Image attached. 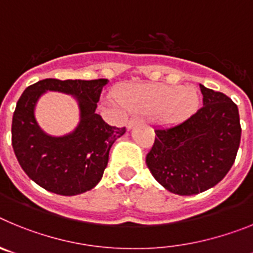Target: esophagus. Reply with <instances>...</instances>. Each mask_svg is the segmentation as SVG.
<instances>
[{
    "mask_svg": "<svg viewBox=\"0 0 253 253\" xmlns=\"http://www.w3.org/2000/svg\"><path fill=\"white\" fill-rule=\"evenodd\" d=\"M137 123H138V118H131V119L128 122V129L133 128L134 125L137 124Z\"/></svg>",
    "mask_w": 253,
    "mask_h": 253,
    "instance_id": "obj_1",
    "label": "esophagus"
}]
</instances>
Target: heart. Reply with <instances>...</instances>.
I'll return each mask as SVG.
<instances>
[{"label": "heart", "mask_w": 253, "mask_h": 253, "mask_svg": "<svg viewBox=\"0 0 253 253\" xmlns=\"http://www.w3.org/2000/svg\"><path fill=\"white\" fill-rule=\"evenodd\" d=\"M119 101L133 113H156L162 122L175 123L198 110L200 95L194 86L131 84L120 91Z\"/></svg>", "instance_id": "heart-1"}]
</instances>
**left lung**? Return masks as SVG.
<instances>
[{
  "instance_id": "obj_1",
  "label": "left lung",
  "mask_w": 253,
  "mask_h": 253,
  "mask_svg": "<svg viewBox=\"0 0 253 253\" xmlns=\"http://www.w3.org/2000/svg\"><path fill=\"white\" fill-rule=\"evenodd\" d=\"M203 107L184 122L154 129L146 163L169 193L196 195L231 169L241 142L238 107L228 96L200 84Z\"/></svg>"
}]
</instances>
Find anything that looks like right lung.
<instances>
[{"instance_id": "obj_1", "label": "right lung", "mask_w": 253, "mask_h": 253, "mask_svg": "<svg viewBox=\"0 0 253 253\" xmlns=\"http://www.w3.org/2000/svg\"><path fill=\"white\" fill-rule=\"evenodd\" d=\"M107 80L46 78L31 84L16 104L12 118V148L21 169L35 184L50 193L73 196L93 189L101 180L109 152L125 128L110 126L96 114ZM55 90L73 95L80 122L68 134L54 137L40 128L35 107L42 95Z\"/></svg>"}]
</instances>
